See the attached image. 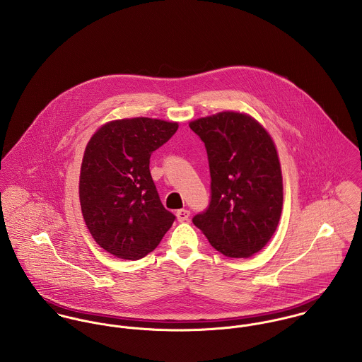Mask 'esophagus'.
<instances>
[{
  "mask_svg": "<svg viewBox=\"0 0 362 362\" xmlns=\"http://www.w3.org/2000/svg\"><path fill=\"white\" fill-rule=\"evenodd\" d=\"M189 216H191V213H189V210H187V209H181V210L177 211V218H178V221H187V220L189 218Z\"/></svg>",
  "mask_w": 362,
  "mask_h": 362,
  "instance_id": "34e87169",
  "label": "esophagus"
}]
</instances>
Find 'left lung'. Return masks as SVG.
Instances as JSON below:
<instances>
[{"instance_id": "1", "label": "left lung", "mask_w": 362, "mask_h": 362, "mask_svg": "<svg viewBox=\"0 0 362 362\" xmlns=\"http://www.w3.org/2000/svg\"><path fill=\"white\" fill-rule=\"evenodd\" d=\"M206 146L211 199L194 224L227 258H251L273 237L283 209V177L267 129L240 111L189 122Z\"/></svg>"}]
</instances>
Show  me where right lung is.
<instances>
[{"label":"right lung","instance_id":"add662e5","mask_svg":"<svg viewBox=\"0 0 362 362\" xmlns=\"http://www.w3.org/2000/svg\"><path fill=\"white\" fill-rule=\"evenodd\" d=\"M178 122L149 117L103 124L85 148L79 201L95 241L115 258L138 260L160 244L175 216L164 209L149 170L152 152Z\"/></svg>","mask_w":362,"mask_h":362}]
</instances>
